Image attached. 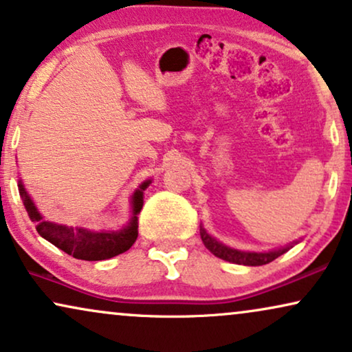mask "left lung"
<instances>
[{
  "label": "left lung",
  "mask_w": 352,
  "mask_h": 352,
  "mask_svg": "<svg viewBox=\"0 0 352 352\" xmlns=\"http://www.w3.org/2000/svg\"><path fill=\"white\" fill-rule=\"evenodd\" d=\"M200 237H202L205 248H207L213 255L226 260V262L237 263V265H249V267H258V265H265V263H270L275 258L280 257V255L287 252L289 248H293V245H286V248L270 250V252H244V250L231 249L228 248V245L221 244L220 241L215 239V237L210 236L204 228H200Z\"/></svg>",
  "instance_id": "left-lung-1"
}]
</instances>
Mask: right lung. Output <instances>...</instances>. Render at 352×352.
I'll use <instances>...</instances> for the list:
<instances>
[{
    "instance_id": "add662e5",
    "label": "right lung",
    "mask_w": 352,
    "mask_h": 352,
    "mask_svg": "<svg viewBox=\"0 0 352 352\" xmlns=\"http://www.w3.org/2000/svg\"><path fill=\"white\" fill-rule=\"evenodd\" d=\"M152 181H145L135 189L132 194L131 204H132V217L127 225L120 231H90L87 228L80 226H67V225H58L53 221H45L43 217L40 215L36 210L34 200L27 194L24 184L19 179V194L22 200H24V207L29 213L30 220L36 223V231L38 234L45 237L48 243L56 245L58 249L65 250L66 254L72 255L74 258L80 260H107L120 255L126 250L131 249V245L135 243L137 228V215L140 213L144 205V190L147 189Z\"/></svg>"
}]
</instances>
